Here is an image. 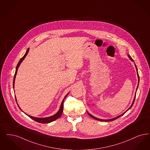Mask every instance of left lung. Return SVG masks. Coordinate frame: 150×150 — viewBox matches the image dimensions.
<instances>
[{
    "mask_svg": "<svg viewBox=\"0 0 150 150\" xmlns=\"http://www.w3.org/2000/svg\"><path fill=\"white\" fill-rule=\"evenodd\" d=\"M128 57H129V58L131 59V60H132V61H133L134 62V61H133V60L132 59V57L129 56V55H128ZM134 65H135V66H136V70H137V74H138V84H139V75H138V70H137V66H136V64H134ZM138 86H137V88H138ZM135 98H136V96H134V100H133V103H132V105H131V106L129 108V109L127 110V111H128L130 108H131L132 107V105H133V104H134V100H135ZM126 111V112H127ZM126 112H125L124 113H123V114H121V115H119V116H118V117H115V118H113V119H111V120H101V119H99V118H96V117H94L93 115H91V114H90V113H89L88 112H87V113L88 114H89V115H90V117H92L93 118H94V119H95V120H99V121H102V122H103V121H113V120H117V118H120V116H122V115H123V114H125Z\"/></svg>",
    "mask_w": 150,
    "mask_h": 150,
    "instance_id": "8db88e82",
    "label": "left lung"
}]
</instances>
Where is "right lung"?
Wrapping results in <instances>:
<instances>
[{"label":"right lung","mask_w":150,"mask_h":150,"mask_svg":"<svg viewBox=\"0 0 150 150\" xmlns=\"http://www.w3.org/2000/svg\"><path fill=\"white\" fill-rule=\"evenodd\" d=\"M29 50H30V48H29L27 49V51H26L25 54H24L23 57H22V58L21 59V60H19V62H18V64H17V67H16V72H15L14 76V79H13V88H14V85L15 78H16V76L17 72L18 67H19V66L20 65L21 63L23 61V60H24L25 57L27 56V54L28 52V51H29ZM68 94H69V93L66 95V96H65V98H64V100H62V102L61 103V104L60 109H59V112H58L56 114H54V115H52V116H51V117H47V118H36V117H32V116L28 115H27H27L29 117H30L31 119H32V120H35V121L37 122H38V123H50V122H51L54 121V120H57V119H58L59 118H60V117H61V114L62 113V112H63V108H64V99H65V98H66V96H67V95H68ZM18 107H19V106H18ZM20 109H21V108H20Z\"/></svg>","instance_id":"obj_1"}]
</instances>
